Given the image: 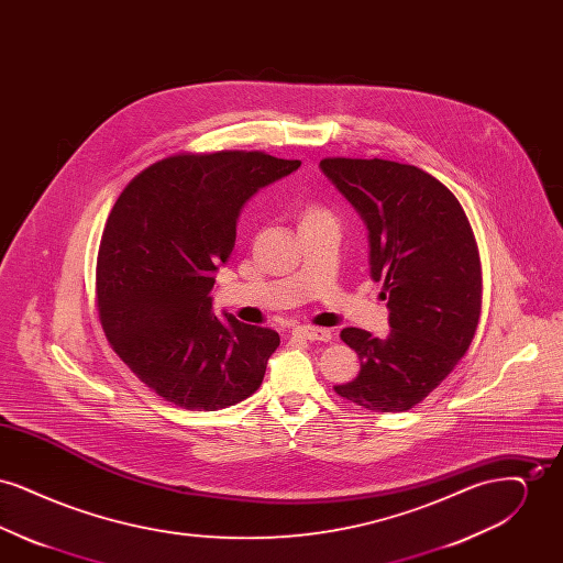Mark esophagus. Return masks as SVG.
<instances>
[{"label": "esophagus", "mask_w": 563, "mask_h": 563, "mask_svg": "<svg viewBox=\"0 0 563 563\" xmlns=\"http://www.w3.org/2000/svg\"><path fill=\"white\" fill-rule=\"evenodd\" d=\"M294 335L310 340V342H331V338H333V333L329 329H319V327H297Z\"/></svg>", "instance_id": "esophagus-1"}]
</instances>
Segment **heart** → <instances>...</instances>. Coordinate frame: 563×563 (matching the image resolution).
Here are the masks:
<instances>
[{
	"mask_svg": "<svg viewBox=\"0 0 563 563\" xmlns=\"http://www.w3.org/2000/svg\"><path fill=\"white\" fill-rule=\"evenodd\" d=\"M314 214H324V213H321V211H308V214H306V217H314Z\"/></svg>",
	"mask_w": 563,
	"mask_h": 563,
	"instance_id": "b5f03b06",
	"label": "heart"
}]
</instances>
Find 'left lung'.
Instances as JSON below:
<instances>
[{"label":"left lung","instance_id":"8db88e82","mask_svg":"<svg viewBox=\"0 0 563 563\" xmlns=\"http://www.w3.org/2000/svg\"><path fill=\"white\" fill-rule=\"evenodd\" d=\"M324 177L361 214L390 333L346 327L358 375L335 393L372 411H407L464 356L482 312V262L457 198L418 166L324 158Z\"/></svg>","mask_w":563,"mask_h":563}]
</instances>
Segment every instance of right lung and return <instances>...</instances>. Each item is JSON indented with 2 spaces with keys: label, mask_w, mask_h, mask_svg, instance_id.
<instances>
[{
  "label": "right lung",
  "mask_w": 563,
  "mask_h": 563,
  "mask_svg": "<svg viewBox=\"0 0 563 563\" xmlns=\"http://www.w3.org/2000/svg\"><path fill=\"white\" fill-rule=\"evenodd\" d=\"M299 164L262 152L173 156L113 205L97 257L99 317L118 356L164 401L214 411L260 388L280 338L228 312L217 319L211 289L244 202Z\"/></svg>",
  "instance_id": "right-lung-1"
}]
</instances>
